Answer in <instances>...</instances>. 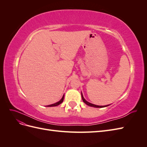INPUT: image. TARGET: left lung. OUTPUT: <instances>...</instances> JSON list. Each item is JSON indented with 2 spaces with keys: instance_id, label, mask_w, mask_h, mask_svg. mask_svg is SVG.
<instances>
[{
  "instance_id": "8db88e82",
  "label": "left lung",
  "mask_w": 147,
  "mask_h": 147,
  "mask_svg": "<svg viewBox=\"0 0 147 147\" xmlns=\"http://www.w3.org/2000/svg\"><path fill=\"white\" fill-rule=\"evenodd\" d=\"M82 100L85 103L86 105L90 106V107H96V108H102V107H107L109 106V105H104V106H100V105H94V104H92L91 103H90V102H88V101H86L85 99H84V98L83 96V94L82 93Z\"/></svg>"
}]
</instances>
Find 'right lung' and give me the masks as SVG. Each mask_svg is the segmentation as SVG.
<instances>
[{
	"label": "right lung",
	"mask_w": 147,
	"mask_h": 147,
	"mask_svg": "<svg viewBox=\"0 0 147 147\" xmlns=\"http://www.w3.org/2000/svg\"><path fill=\"white\" fill-rule=\"evenodd\" d=\"M64 95H63V97H62V99H61L59 102H56V103H55V104H51V105H47V107H55V106H57V105H59V104H61L62 103V102H63V100H64Z\"/></svg>",
	"instance_id": "1"
}]
</instances>
